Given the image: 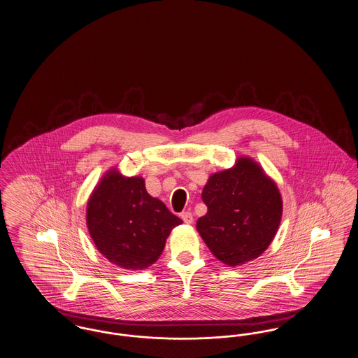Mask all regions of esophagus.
<instances>
[{"instance_id":"34e87169","label":"esophagus","mask_w":358,"mask_h":358,"mask_svg":"<svg viewBox=\"0 0 358 358\" xmlns=\"http://www.w3.org/2000/svg\"><path fill=\"white\" fill-rule=\"evenodd\" d=\"M181 219L184 220L185 224H192L193 222V215L190 212H187H187H182L181 213Z\"/></svg>"}]
</instances>
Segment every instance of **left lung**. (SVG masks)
<instances>
[{
  "label": "left lung",
  "instance_id": "left-lung-1",
  "mask_svg": "<svg viewBox=\"0 0 358 358\" xmlns=\"http://www.w3.org/2000/svg\"><path fill=\"white\" fill-rule=\"evenodd\" d=\"M201 199L208 212L196 227L222 263L235 267L267 250L282 217V197L252 159L240 158L235 168L212 174Z\"/></svg>",
  "mask_w": 358,
  "mask_h": 358
}]
</instances>
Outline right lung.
I'll return each mask as SVG.
<instances>
[{
    "instance_id": "add662e5",
    "label": "right lung",
    "mask_w": 358,
    "mask_h": 358,
    "mask_svg": "<svg viewBox=\"0 0 358 358\" xmlns=\"http://www.w3.org/2000/svg\"><path fill=\"white\" fill-rule=\"evenodd\" d=\"M181 222L146 192L143 178H126L115 171L103 177L87 205V227L96 248L126 270L152 266Z\"/></svg>"
}]
</instances>
